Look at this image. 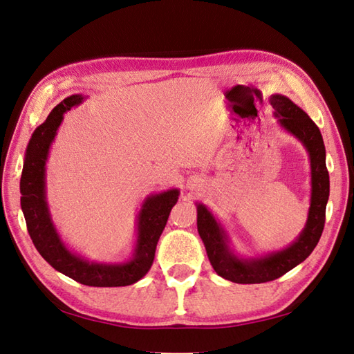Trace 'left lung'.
I'll return each instance as SVG.
<instances>
[{
  "mask_svg": "<svg viewBox=\"0 0 354 354\" xmlns=\"http://www.w3.org/2000/svg\"><path fill=\"white\" fill-rule=\"evenodd\" d=\"M279 124L293 133L310 152L311 158V207L304 232L288 248L272 252L257 260H239L225 243L224 232L203 205L197 206V230L205 243L206 254L220 277L238 284H260L287 274L311 254L324 229L326 203L329 198V171L326 167V149L319 127L301 107L284 95H272Z\"/></svg>",
  "mask_w": 354,
  "mask_h": 354,
  "instance_id": "1",
  "label": "left lung"
}]
</instances>
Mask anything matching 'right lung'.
I'll list each match as a JSON object with an SVG mask.
<instances>
[{"label":"right lung","mask_w":354,"mask_h":354,"mask_svg":"<svg viewBox=\"0 0 354 354\" xmlns=\"http://www.w3.org/2000/svg\"><path fill=\"white\" fill-rule=\"evenodd\" d=\"M82 102L80 95H70L53 107L48 120L35 129L26 148L21 176V206L26 229L34 247L48 263L77 283L91 287H122L139 281L151 269L157 242L166 227L171 207L178 202V189L149 197L139 214L138 248L125 265H94L79 259L62 245L50 223L44 201V165L48 151L62 121V113Z\"/></svg>","instance_id":"add662e5"}]
</instances>
